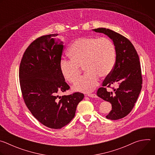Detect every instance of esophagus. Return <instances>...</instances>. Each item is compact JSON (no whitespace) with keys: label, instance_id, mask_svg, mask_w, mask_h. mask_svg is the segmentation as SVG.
Wrapping results in <instances>:
<instances>
[{"label":"esophagus","instance_id":"obj_1","mask_svg":"<svg viewBox=\"0 0 155 155\" xmlns=\"http://www.w3.org/2000/svg\"><path fill=\"white\" fill-rule=\"evenodd\" d=\"M87 96L90 97H93V98H96L97 97L96 94H88Z\"/></svg>","mask_w":155,"mask_h":155}]
</instances>
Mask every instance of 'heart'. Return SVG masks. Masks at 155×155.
I'll return each mask as SVG.
<instances>
[{
	"instance_id": "heart-1",
	"label": "heart",
	"mask_w": 155,
	"mask_h": 155,
	"mask_svg": "<svg viewBox=\"0 0 155 155\" xmlns=\"http://www.w3.org/2000/svg\"><path fill=\"white\" fill-rule=\"evenodd\" d=\"M71 61L62 59L59 69L64 79L74 83L80 78L81 68L86 74L73 86L75 91L90 93L97 86L99 77H105L114 69L116 59L114 44L106 37H80L68 51Z\"/></svg>"
}]
</instances>
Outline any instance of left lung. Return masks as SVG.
Returning <instances> with one entry per match:
<instances>
[{
	"mask_svg": "<svg viewBox=\"0 0 155 155\" xmlns=\"http://www.w3.org/2000/svg\"><path fill=\"white\" fill-rule=\"evenodd\" d=\"M94 31L103 33L111 38L116 50L114 69L107 76L102 86L117 84L114 93L108 92L104 87L99 88L97 95L112 104L107 119L117 120L125 117L133 108L142 89V77L138 54L132 43L122 35L108 29L97 28Z\"/></svg>",
	"mask_w": 155,
	"mask_h": 155,
	"instance_id": "8db88e82",
	"label": "left lung"
}]
</instances>
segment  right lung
<instances>
[{"label":"right lung","mask_w":155,"mask_h":155,"mask_svg":"<svg viewBox=\"0 0 155 155\" xmlns=\"http://www.w3.org/2000/svg\"><path fill=\"white\" fill-rule=\"evenodd\" d=\"M58 34L38 37L26 50L21 61L19 78L25 102L32 115L42 124L61 129L74 118L84 94L75 93L59 96L69 90L60 69L64 48Z\"/></svg>","instance_id":"1"}]
</instances>
